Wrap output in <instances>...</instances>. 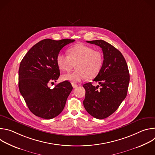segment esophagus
<instances>
[{"instance_id":"obj_1","label":"esophagus","mask_w":155,"mask_h":155,"mask_svg":"<svg viewBox=\"0 0 155 155\" xmlns=\"http://www.w3.org/2000/svg\"><path fill=\"white\" fill-rule=\"evenodd\" d=\"M72 85L74 88H75V87H77L78 86V85L77 84H74V83H72Z\"/></svg>"}]
</instances>
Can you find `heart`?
Listing matches in <instances>:
<instances>
[{
    "label": "heart",
    "mask_w": 155,
    "mask_h": 155,
    "mask_svg": "<svg viewBox=\"0 0 155 155\" xmlns=\"http://www.w3.org/2000/svg\"><path fill=\"white\" fill-rule=\"evenodd\" d=\"M68 55L59 53L56 57V63L60 70L69 71L75 64L76 69L62 75V80L72 83H78L86 77L95 78L101 72L104 58L102 53L89 46L83 44L70 47Z\"/></svg>",
    "instance_id": "b5f03b06"
}]
</instances>
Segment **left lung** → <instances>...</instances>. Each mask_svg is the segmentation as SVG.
Wrapping results in <instances>:
<instances>
[{
  "instance_id": "1",
  "label": "left lung",
  "mask_w": 155,
  "mask_h": 155,
  "mask_svg": "<svg viewBox=\"0 0 155 155\" xmlns=\"http://www.w3.org/2000/svg\"><path fill=\"white\" fill-rule=\"evenodd\" d=\"M102 48L104 62L100 73L91 83L83 85L85 89L83 105L87 112L97 119H104L114 114L126 98L129 83L127 65L121 53L102 40L86 41Z\"/></svg>"
}]
</instances>
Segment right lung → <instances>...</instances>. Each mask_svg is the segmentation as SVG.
Listing matches in <instances>:
<instances>
[{
  "instance_id": "add662e5",
  "label": "right lung",
  "mask_w": 155,
  "mask_h": 155,
  "mask_svg": "<svg viewBox=\"0 0 155 155\" xmlns=\"http://www.w3.org/2000/svg\"><path fill=\"white\" fill-rule=\"evenodd\" d=\"M74 39L54 40L44 39L34 45L22 59L19 68L18 86L30 111L47 120L59 115L73 87L64 81L53 89L50 83L56 81L60 72L56 57L66 45Z\"/></svg>"
}]
</instances>
